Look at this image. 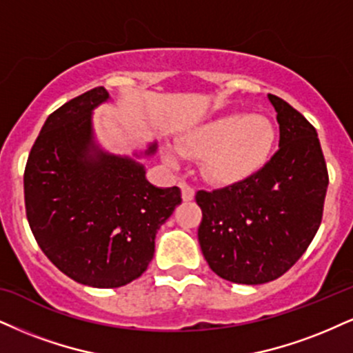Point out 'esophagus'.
Segmentation results:
<instances>
[{
  "mask_svg": "<svg viewBox=\"0 0 353 353\" xmlns=\"http://www.w3.org/2000/svg\"><path fill=\"white\" fill-rule=\"evenodd\" d=\"M180 188H181V198H183V201H191V199L194 198V190L191 188L188 183L181 181Z\"/></svg>",
  "mask_w": 353,
  "mask_h": 353,
  "instance_id": "obj_1",
  "label": "esophagus"
}]
</instances>
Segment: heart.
Returning a JSON list of instances; mask_svg holds the SVG:
<instances>
[{
  "mask_svg": "<svg viewBox=\"0 0 353 353\" xmlns=\"http://www.w3.org/2000/svg\"><path fill=\"white\" fill-rule=\"evenodd\" d=\"M276 145V128L263 114L229 111L186 130L178 147L186 154L203 155L204 173L212 181L236 185L267 167ZM165 159L175 163L178 154L165 147Z\"/></svg>",
  "mask_w": 353,
  "mask_h": 353,
  "instance_id": "1",
  "label": "heart"
}]
</instances>
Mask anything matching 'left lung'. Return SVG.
<instances>
[{
	"label": "left lung",
	"mask_w": 353,
	"mask_h": 353,
	"mask_svg": "<svg viewBox=\"0 0 353 353\" xmlns=\"http://www.w3.org/2000/svg\"><path fill=\"white\" fill-rule=\"evenodd\" d=\"M278 152L262 172L223 190L198 191V241L216 275L262 285L288 272L306 252L323 219L329 176L317 132L275 94Z\"/></svg>",
	"instance_id": "8db88e82"
}]
</instances>
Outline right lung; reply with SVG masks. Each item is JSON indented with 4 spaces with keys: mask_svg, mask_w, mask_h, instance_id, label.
<instances>
[{
    "mask_svg": "<svg viewBox=\"0 0 353 353\" xmlns=\"http://www.w3.org/2000/svg\"><path fill=\"white\" fill-rule=\"evenodd\" d=\"M111 101L98 88L65 103L47 117L24 172L26 214L34 237L60 272L93 288H117L145 272L160 225L181 204L178 186L159 188L142 159L99 145L93 111Z\"/></svg>",
    "mask_w": 353,
    "mask_h": 353,
    "instance_id": "obj_1",
    "label": "right lung"
}]
</instances>
